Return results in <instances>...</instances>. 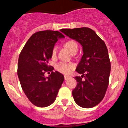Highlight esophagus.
<instances>
[{"label":"esophagus","instance_id":"obj_1","mask_svg":"<svg viewBox=\"0 0 128 128\" xmlns=\"http://www.w3.org/2000/svg\"><path fill=\"white\" fill-rule=\"evenodd\" d=\"M69 78H70V76H64V79H65V80H68Z\"/></svg>","mask_w":128,"mask_h":128}]
</instances>
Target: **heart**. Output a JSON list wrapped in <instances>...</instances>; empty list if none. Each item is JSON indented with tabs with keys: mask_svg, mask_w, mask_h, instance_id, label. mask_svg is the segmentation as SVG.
<instances>
[{
	"mask_svg": "<svg viewBox=\"0 0 128 128\" xmlns=\"http://www.w3.org/2000/svg\"><path fill=\"white\" fill-rule=\"evenodd\" d=\"M66 48L70 51V52L72 54L73 53L77 52L78 50V46L77 43L74 40H69V41L66 42L64 44ZM57 54V47L54 46L52 49L51 52V56L52 58H54L56 56ZM56 68L58 71L64 74H68L70 72L71 69L74 68V65L72 64H68V63L63 62H60L58 63L56 65Z\"/></svg>",
	"mask_w": 128,
	"mask_h": 128,
	"instance_id": "obj_1",
	"label": "heart"
}]
</instances>
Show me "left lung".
Instances as JSON below:
<instances>
[{"instance_id": "1", "label": "left lung", "mask_w": 128, "mask_h": 128, "mask_svg": "<svg viewBox=\"0 0 128 128\" xmlns=\"http://www.w3.org/2000/svg\"><path fill=\"white\" fill-rule=\"evenodd\" d=\"M60 32L82 47L83 55L76 69L82 76L75 78L78 83L72 92L74 101L84 108L94 107L103 100L108 86L111 62L107 47L88 27L64 28Z\"/></svg>"}]
</instances>
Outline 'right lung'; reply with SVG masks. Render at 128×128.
Segmentation results:
<instances>
[{"label": "right lung", "mask_w": 128, "mask_h": 128, "mask_svg": "<svg viewBox=\"0 0 128 128\" xmlns=\"http://www.w3.org/2000/svg\"><path fill=\"white\" fill-rule=\"evenodd\" d=\"M64 36L58 31L43 30L33 34L22 49L18 60L17 75L21 87L30 101L45 108L55 101L64 77L58 71L45 77L46 72L52 71L48 65L52 49L58 39Z\"/></svg>", "instance_id": "right-lung-1"}]
</instances>
